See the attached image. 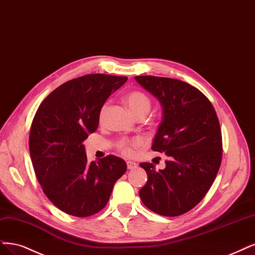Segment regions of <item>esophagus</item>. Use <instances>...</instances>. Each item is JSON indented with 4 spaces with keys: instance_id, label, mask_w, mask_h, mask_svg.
I'll use <instances>...</instances> for the list:
<instances>
[{
    "instance_id": "1",
    "label": "esophagus",
    "mask_w": 255,
    "mask_h": 255,
    "mask_svg": "<svg viewBox=\"0 0 255 255\" xmlns=\"http://www.w3.org/2000/svg\"><path fill=\"white\" fill-rule=\"evenodd\" d=\"M127 165H128V170H134V169L137 168V163L134 162V161H128Z\"/></svg>"
}]
</instances>
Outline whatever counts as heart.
<instances>
[{
    "mask_svg": "<svg viewBox=\"0 0 255 255\" xmlns=\"http://www.w3.org/2000/svg\"><path fill=\"white\" fill-rule=\"evenodd\" d=\"M126 101L128 107L129 108L130 112L134 114V116L139 117H145L151 111L152 108V101L150 97L143 92L140 91H133L127 95ZM110 108V102L107 101L102 104L99 111V121L102 122L107 116L108 111ZM142 141L140 138H133V139H121L117 142L118 151L124 154L125 156H131L135 152V148L141 145Z\"/></svg>",
    "mask_w": 255,
    "mask_h": 255,
    "instance_id": "obj_1",
    "label": "heart"
}]
</instances>
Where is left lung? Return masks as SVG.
Listing matches in <instances>:
<instances>
[{"label": "left lung", "mask_w": 255, "mask_h": 255, "mask_svg": "<svg viewBox=\"0 0 255 255\" xmlns=\"http://www.w3.org/2000/svg\"><path fill=\"white\" fill-rule=\"evenodd\" d=\"M135 79L162 105L163 117L152 150L168 156L163 170L156 171L150 162L140 163L147 181L139 196L157 214L182 215L206 196L222 163L223 139L216 112L199 90L177 79Z\"/></svg>", "instance_id": "obj_1"}]
</instances>
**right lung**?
<instances>
[{
	"instance_id": "right-lung-1",
	"label": "right lung",
	"mask_w": 255,
	"mask_h": 255,
	"mask_svg": "<svg viewBox=\"0 0 255 255\" xmlns=\"http://www.w3.org/2000/svg\"><path fill=\"white\" fill-rule=\"evenodd\" d=\"M127 77L90 74L69 80L42 101L29 133V152L44 194L61 211L89 217L107 206L127 171L121 158L87 161L82 142L99 125V111Z\"/></svg>"
}]
</instances>
